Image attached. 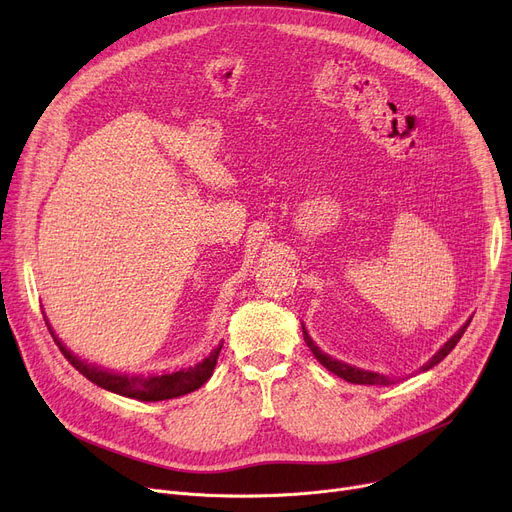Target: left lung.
<instances>
[{"mask_svg": "<svg viewBox=\"0 0 512 512\" xmlns=\"http://www.w3.org/2000/svg\"><path fill=\"white\" fill-rule=\"evenodd\" d=\"M469 321H471V319H469ZM469 321L440 348V351H438L432 359H429V361L421 367L423 371H427V369H432L434 365H438V363L452 351V348L456 346V342H459L461 336L465 334V330H467V326H469ZM303 338H305L307 346L311 348V353L315 355V359H317L321 365H324L328 371H332L334 375H338V378H342V380H346V382H351V384H365V386H388V384H394V380H390L388 375L375 373V371H365V369L353 367V365H348V363H342V361H338V359H332L330 355H326V353L321 351V348L311 340V336H309V332L305 330V326H303Z\"/></svg>", "mask_w": 512, "mask_h": 512, "instance_id": "obj_1", "label": "left lung"}]
</instances>
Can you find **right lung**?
<instances>
[{
  "instance_id": "1",
  "label": "right lung",
  "mask_w": 512,
  "mask_h": 512,
  "mask_svg": "<svg viewBox=\"0 0 512 512\" xmlns=\"http://www.w3.org/2000/svg\"><path fill=\"white\" fill-rule=\"evenodd\" d=\"M47 324V319H45ZM49 332L51 326L47 324ZM53 340L60 346L62 355L70 361V365L74 369H78L85 378L93 384H97L103 390L116 392L120 396L126 398H134V400H145V402H155V400H168V398H178L184 396L188 392H195L197 388H201L213 373L215 363H218L222 344L197 365L186 367L174 373H164V375H130V373H116V371H107L103 367H97L93 363H87L83 359H78L76 355H72L68 348L60 342V338L51 332Z\"/></svg>"
}]
</instances>
